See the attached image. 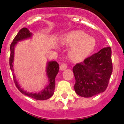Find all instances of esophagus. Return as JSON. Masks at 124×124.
Wrapping results in <instances>:
<instances>
[{
	"instance_id": "obj_1",
	"label": "esophagus",
	"mask_w": 124,
	"mask_h": 124,
	"mask_svg": "<svg viewBox=\"0 0 124 124\" xmlns=\"http://www.w3.org/2000/svg\"><path fill=\"white\" fill-rule=\"evenodd\" d=\"M60 70H61V71H64V70H65L67 68L68 66H67V64H64V63H62V64L60 65Z\"/></svg>"
}]
</instances>
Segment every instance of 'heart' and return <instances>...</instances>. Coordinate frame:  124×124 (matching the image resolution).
<instances>
[{
	"instance_id": "b5f03b06",
	"label": "heart",
	"mask_w": 124,
	"mask_h": 124,
	"mask_svg": "<svg viewBox=\"0 0 124 124\" xmlns=\"http://www.w3.org/2000/svg\"><path fill=\"white\" fill-rule=\"evenodd\" d=\"M63 45L71 46L69 57L74 61L84 60L94 50L96 40L83 31L77 30L68 33L61 39Z\"/></svg>"
}]
</instances>
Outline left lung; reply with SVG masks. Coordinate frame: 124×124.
Here are the masks:
<instances>
[{
    "label": "left lung",
    "instance_id": "obj_1",
    "mask_svg": "<svg viewBox=\"0 0 124 124\" xmlns=\"http://www.w3.org/2000/svg\"><path fill=\"white\" fill-rule=\"evenodd\" d=\"M111 54L110 47H105L74 66V91L78 95L91 97L106 91L112 73Z\"/></svg>",
    "mask_w": 124,
    "mask_h": 124
}]
</instances>
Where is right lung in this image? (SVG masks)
Masks as SVG:
<instances>
[{
	"mask_svg": "<svg viewBox=\"0 0 124 124\" xmlns=\"http://www.w3.org/2000/svg\"><path fill=\"white\" fill-rule=\"evenodd\" d=\"M33 36V34L30 32L27 28H22L15 38L13 40L12 43L10 45V68L11 71L13 73V78H14V83L15 84L16 87L18 88V90L23 94L27 96L28 97L35 99L36 100L43 101L49 99L54 94V87H55V78L56 76L58 74L59 71V64L56 61H48L46 67V74L48 78V84L45 87V88L42 90L40 91L37 93H30L25 91L23 88H22L20 85L17 81L16 76L14 74V50L15 46L17 45L18 41H22L24 40H27L28 38H31Z\"/></svg>",
	"mask_w": 124,
	"mask_h": 124,
	"instance_id": "obj_1",
	"label": "right lung"
}]
</instances>
